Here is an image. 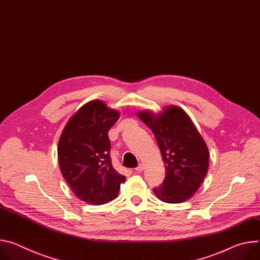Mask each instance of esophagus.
Listing matches in <instances>:
<instances>
[{"label":"esophagus","mask_w":260,"mask_h":260,"mask_svg":"<svg viewBox=\"0 0 260 260\" xmlns=\"http://www.w3.org/2000/svg\"><path fill=\"white\" fill-rule=\"evenodd\" d=\"M143 168H145V166H143V164H141V163H140V164L135 168V170H136L137 172H140V171H142V170H143Z\"/></svg>","instance_id":"34e87169"}]
</instances>
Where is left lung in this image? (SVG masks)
Returning a JSON list of instances; mask_svg holds the SVG:
<instances>
[{"mask_svg":"<svg viewBox=\"0 0 260 260\" xmlns=\"http://www.w3.org/2000/svg\"><path fill=\"white\" fill-rule=\"evenodd\" d=\"M137 117L154 133L160 149L166 176L156 196L168 204H180L198 190L209 169V149L189 115L171 105L160 113L149 110Z\"/></svg>","mask_w":260,"mask_h":260,"instance_id":"obj_1","label":"left lung"}]
</instances>
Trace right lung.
<instances>
[{"mask_svg": "<svg viewBox=\"0 0 260 260\" xmlns=\"http://www.w3.org/2000/svg\"><path fill=\"white\" fill-rule=\"evenodd\" d=\"M120 118L100 100L80 107L66 124L57 145L62 175L73 193L90 205L118 196L126 178L112 167L108 130Z\"/></svg>", "mask_w": 260, "mask_h": 260, "instance_id": "right-lung-1", "label": "right lung"}]
</instances>
